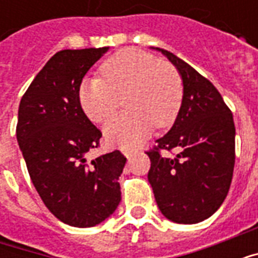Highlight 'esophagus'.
Wrapping results in <instances>:
<instances>
[{
	"label": "esophagus",
	"mask_w": 258,
	"mask_h": 258,
	"mask_svg": "<svg viewBox=\"0 0 258 258\" xmlns=\"http://www.w3.org/2000/svg\"><path fill=\"white\" fill-rule=\"evenodd\" d=\"M123 153H124V156L127 157V159H131V156H133V151H127V149H123Z\"/></svg>",
	"instance_id": "esophagus-1"
}]
</instances>
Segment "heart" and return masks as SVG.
I'll return each instance as SVG.
<instances>
[{"label": "heart", "instance_id": "1", "mask_svg": "<svg viewBox=\"0 0 258 258\" xmlns=\"http://www.w3.org/2000/svg\"><path fill=\"white\" fill-rule=\"evenodd\" d=\"M102 79H85L79 90L80 105L94 123H103L125 99L127 112L114 116L103 128L110 145L134 149L153 125L166 128L177 120L184 87L178 72L151 53L121 49L101 66Z\"/></svg>", "mask_w": 258, "mask_h": 258}]
</instances>
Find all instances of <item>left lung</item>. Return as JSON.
Returning a JSON list of instances; mask_svg holds the SVG:
<instances>
[{"label": "left lung", "mask_w": 258, "mask_h": 258, "mask_svg": "<svg viewBox=\"0 0 258 258\" xmlns=\"http://www.w3.org/2000/svg\"><path fill=\"white\" fill-rule=\"evenodd\" d=\"M184 84L178 117L146 152L148 179L163 216L196 224L213 216L227 198L235 166V124L231 109L209 80L166 49ZM179 153L164 157L162 150Z\"/></svg>", "instance_id": "left-lung-1"}]
</instances>
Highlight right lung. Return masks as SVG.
Listing matches in <instances>:
<instances>
[{
    "mask_svg": "<svg viewBox=\"0 0 258 258\" xmlns=\"http://www.w3.org/2000/svg\"><path fill=\"white\" fill-rule=\"evenodd\" d=\"M106 51H59L20 99L16 138L31 182L48 210L72 227H94L121 200L118 177L127 159L114 151L87 160L102 133L79 101L83 77Z\"/></svg>",
    "mask_w": 258,
    "mask_h": 258,
    "instance_id": "right-lung-1",
    "label": "right lung"
}]
</instances>
